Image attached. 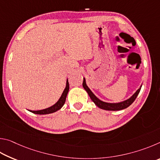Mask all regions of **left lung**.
I'll list each match as a JSON object with an SVG mask.
<instances>
[{
  "label": "left lung",
  "mask_w": 160,
  "mask_h": 160,
  "mask_svg": "<svg viewBox=\"0 0 160 160\" xmlns=\"http://www.w3.org/2000/svg\"><path fill=\"white\" fill-rule=\"evenodd\" d=\"M82 86L84 89L87 91V92L88 93L89 96H90L91 99L92 100V102L94 103V104H95L99 108H100V109L107 110V111H118V110L124 109H126V108L128 107L130 105H131L132 103L135 101V99H136L138 94H139L140 89H141V87H140V88H139L138 90L135 92V93L131 97V98L126 100V101L120 102V103H113H113H107V102H102L97 98V97L94 95L92 92V91L90 90V88L87 86L85 78L83 79Z\"/></svg>",
  "instance_id": "1"
}]
</instances>
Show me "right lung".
I'll list each match as a JSON object with an SVG mask.
<instances>
[{
    "mask_svg": "<svg viewBox=\"0 0 160 160\" xmlns=\"http://www.w3.org/2000/svg\"><path fill=\"white\" fill-rule=\"evenodd\" d=\"M69 91V83L68 81L67 80L66 82V87L65 88V90L63 91V94L61 97V98L59 99L58 101L55 104L53 105L52 107H51L49 108H47V109H43V110H39V111H30L32 113H36V114H48V113H51L53 112H56V111H58L61 109V108L63 106V104H65V102H66V99L67 97L68 92Z\"/></svg>",
    "mask_w": 160,
    "mask_h": 160,
    "instance_id": "add662e5",
    "label": "right lung"
}]
</instances>
